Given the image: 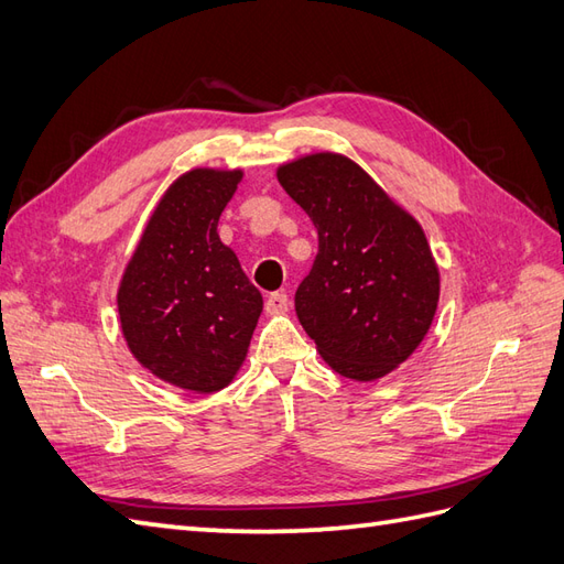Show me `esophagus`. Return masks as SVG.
I'll list each match as a JSON object with an SVG mask.
<instances>
[{"label":"esophagus","instance_id":"obj_1","mask_svg":"<svg viewBox=\"0 0 564 564\" xmlns=\"http://www.w3.org/2000/svg\"><path fill=\"white\" fill-rule=\"evenodd\" d=\"M286 308H290V296L282 294V292H274L265 299V311L270 315H280V313H286Z\"/></svg>","mask_w":564,"mask_h":564}]
</instances>
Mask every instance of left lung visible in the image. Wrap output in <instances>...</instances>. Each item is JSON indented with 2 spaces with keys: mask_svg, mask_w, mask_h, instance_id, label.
I'll return each mask as SVG.
<instances>
[{
  "mask_svg": "<svg viewBox=\"0 0 564 564\" xmlns=\"http://www.w3.org/2000/svg\"><path fill=\"white\" fill-rule=\"evenodd\" d=\"M278 178L318 229V256L294 296L299 323L339 376L392 373L429 335L441 299L421 225L339 153L284 162Z\"/></svg>",
  "mask_w": 564,
  "mask_h": 564,
  "instance_id": "left-lung-1",
  "label": "left lung"
}]
</instances>
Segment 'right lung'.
Returning <instances> with one entry per match:
<instances>
[{
    "label": "right lung",
    "instance_id": "obj_1",
    "mask_svg": "<svg viewBox=\"0 0 564 564\" xmlns=\"http://www.w3.org/2000/svg\"><path fill=\"white\" fill-rule=\"evenodd\" d=\"M241 176L210 167L178 176L150 215L117 292L135 361L198 394L235 380L263 311V296L217 235Z\"/></svg>",
    "mask_w": 564,
    "mask_h": 564
}]
</instances>
